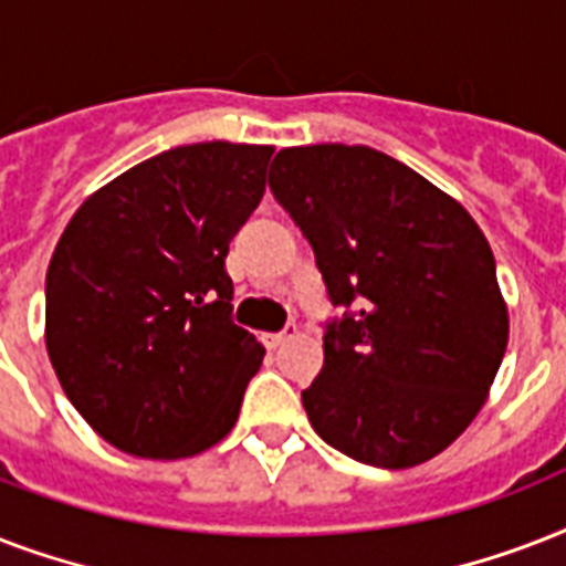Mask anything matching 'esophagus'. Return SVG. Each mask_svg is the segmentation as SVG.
<instances>
[{
  "mask_svg": "<svg viewBox=\"0 0 566 566\" xmlns=\"http://www.w3.org/2000/svg\"><path fill=\"white\" fill-rule=\"evenodd\" d=\"M293 335H296V326L284 328V332H266L264 340H266V346H270V349H279V346L287 344Z\"/></svg>",
  "mask_w": 566,
  "mask_h": 566,
  "instance_id": "1",
  "label": "esophagus"
}]
</instances>
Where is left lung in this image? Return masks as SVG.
I'll use <instances>...</instances> for the list:
<instances>
[{
  "mask_svg": "<svg viewBox=\"0 0 566 566\" xmlns=\"http://www.w3.org/2000/svg\"><path fill=\"white\" fill-rule=\"evenodd\" d=\"M270 190L308 238L335 305L302 405L361 464L429 461L482 411L509 346L491 243L467 208L370 146H291Z\"/></svg>",
  "mask_w": 566,
  "mask_h": 566,
  "instance_id": "1",
  "label": "left lung"
}]
</instances>
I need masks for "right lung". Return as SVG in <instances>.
Returning <instances> with one entry per match:
<instances>
[{
	"mask_svg": "<svg viewBox=\"0 0 566 566\" xmlns=\"http://www.w3.org/2000/svg\"><path fill=\"white\" fill-rule=\"evenodd\" d=\"M273 146H176L91 193L46 270V353L75 411L137 458L199 455L238 422L264 346L231 323V238Z\"/></svg>",
	"mask_w": 566,
	"mask_h": 566,
	"instance_id": "obj_1",
	"label": "right lung"
}]
</instances>
